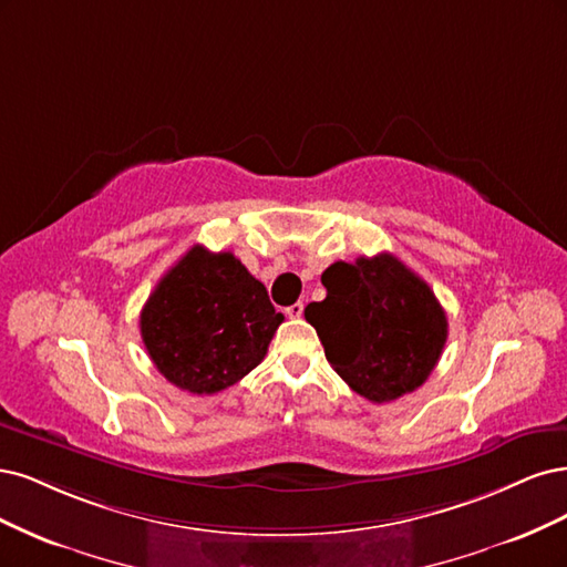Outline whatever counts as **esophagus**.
Segmentation results:
<instances>
[{
	"instance_id": "esophagus-1",
	"label": "esophagus",
	"mask_w": 567,
	"mask_h": 567,
	"mask_svg": "<svg viewBox=\"0 0 567 567\" xmlns=\"http://www.w3.org/2000/svg\"><path fill=\"white\" fill-rule=\"evenodd\" d=\"M285 313L289 316V318H301L303 316V303L301 301H297V303H291Z\"/></svg>"
}]
</instances>
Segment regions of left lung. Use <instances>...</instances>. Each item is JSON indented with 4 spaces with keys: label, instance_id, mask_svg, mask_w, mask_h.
Segmentation results:
<instances>
[{
    "label": "left lung",
    "instance_id": "1",
    "mask_svg": "<svg viewBox=\"0 0 567 567\" xmlns=\"http://www.w3.org/2000/svg\"><path fill=\"white\" fill-rule=\"evenodd\" d=\"M322 285L327 297L303 316L337 374L377 405L422 386L447 341L445 310L431 287L386 251L332 264Z\"/></svg>",
    "mask_w": 567,
    "mask_h": 567
}]
</instances>
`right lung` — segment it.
Instances as JSON below:
<instances>
[{
    "mask_svg": "<svg viewBox=\"0 0 567 567\" xmlns=\"http://www.w3.org/2000/svg\"><path fill=\"white\" fill-rule=\"evenodd\" d=\"M282 320L240 259L195 245L145 301L141 337L164 379L212 395L257 368Z\"/></svg>",
    "mask_w": 567,
    "mask_h": 567,
    "instance_id": "obj_1",
    "label": "right lung"
}]
</instances>
